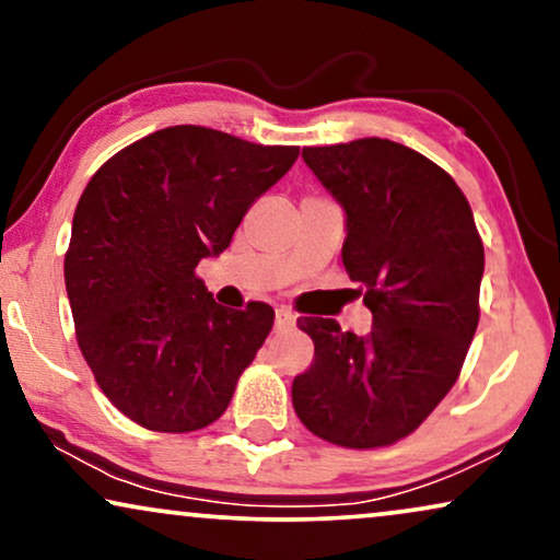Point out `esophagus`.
I'll return each mask as SVG.
<instances>
[{
  "label": "esophagus",
  "mask_w": 560,
  "mask_h": 560,
  "mask_svg": "<svg viewBox=\"0 0 560 560\" xmlns=\"http://www.w3.org/2000/svg\"><path fill=\"white\" fill-rule=\"evenodd\" d=\"M295 326V313L290 308H278L275 311V328L278 331H288V328Z\"/></svg>",
  "instance_id": "34e87169"
}]
</instances>
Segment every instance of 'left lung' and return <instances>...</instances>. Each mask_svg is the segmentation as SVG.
Masks as SVG:
<instances>
[{
  "label": "left lung",
  "mask_w": 560,
  "mask_h": 560,
  "mask_svg": "<svg viewBox=\"0 0 560 560\" xmlns=\"http://www.w3.org/2000/svg\"><path fill=\"white\" fill-rule=\"evenodd\" d=\"M303 160L347 211L341 259L372 331L298 318L316 354L293 380V408L336 446H393L462 374L479 324L485 244L456 180L405 144L366 137L303 148Z\"/></svg>",
  "instance_id": "8db88e82"
}]
</instances>
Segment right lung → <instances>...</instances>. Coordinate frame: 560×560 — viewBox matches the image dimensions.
Here are the masks:
<instances>
[{
  "instance_id": "1",
  "label": "right lung",
  "mask_w": 560,
  "mask_h": 560,
  "mask_svg": "<svg viewBox=\"0 0 560 560\" xmlns=\"http://www.w3.org/2000/svg\"><path fill=\"white\" fill-rule=\"evenodd\" d=\"M301 148L178 125L127 144L91 175L73 213L66 290L81 354L114 408L158 433L224 416L275 311H229L196 267L232 242Z\"/></svg>"
}]
</instances>
